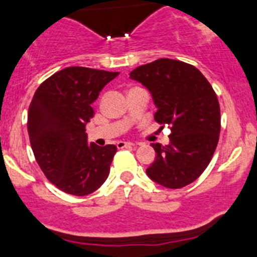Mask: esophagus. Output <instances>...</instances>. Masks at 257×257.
<instances>
[{
	"mask_svg": "<svg viewBox=\"0 0 257 257\" xmlns=\"http://www.w3.org/2000/svg\"><path fill=\"white\" fill-rule=\"evenodd\" d=\"M133 145H134V143H132V142L120 141V142H118V143H116V147H118L119 149H121V148H131V147H133Z\"/></svg>",
	"mask_w": 257,
	"mask_h": 257,
	"instance_id": "esophagus-1",
	"label": "esophagus"
}]
</instances>
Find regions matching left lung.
I'll return each instance as SVG.
<instances>
[{
    "label": "left lung",
    "instance_id": "8db88e82",
    "mask_svg": "<svg viewBox=\"0 0 257 257\" xmlns=\"http://www.w3.org/2000/svg\"><path fill=\"white\" fill-rule=\"evenodd\" d=\"M129 76L152 94L155 121L172 131L169 144H152L157 155L147 175L169 189L189 185L206 169L219 142L220 107L211 84L194 66L169 58L138 67Z\"/></svg>",
    "mask_w": 257,
    "mask_h": 257
}]
</instances>
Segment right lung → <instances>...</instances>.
<instances>
[{"instance_id":"obj_1","label":"right lung","mask_w":257,"mask_h":257,"mask_svg":"<svg viewBox=\"0 0 257 257\" xmlns=\"http://www.w3.org/2000/svg\"><path fill=\"white\" fill-rule=\"evenodd\" d=\"M118 72L68 67L46 79L28 108L27 131L38 165L59 190L92 194L109 175L115 145L88 144L85 124L100 90Z\"/></svg>"}]
</instances>
